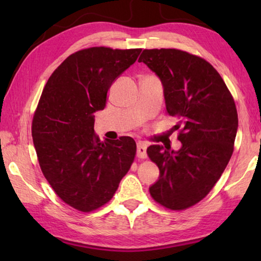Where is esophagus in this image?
<instances>
[{"instance_id": "obj_1", "label": "esophagus", "mask_w": 261, "mask_h": 261, "mask_svg": "<svg viewBox=\"0 0 261 261\" xmlns=\"http://www.w3.org/2000/svg\"><path fill=\"white\" fill-rule=\"evenodd\" d=\"M146 144L143 143V141H139L138 144H137V156L139 159H146L147 158V154H146Z\"/></svg>"}]
</instances>
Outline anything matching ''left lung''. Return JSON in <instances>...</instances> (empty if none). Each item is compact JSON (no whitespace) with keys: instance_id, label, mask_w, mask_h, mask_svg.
<instances>
[{"instance_id":"left-lung-1","label":"left lung","mask_w":261,"mask_h":261,"mask_svg":"<svg viewBox=\"0 0 261 261\" xmlns=\"http://www.w3.org/2000/svg\"><path fill=\"white\" fill-rule=\"evenodd\" d=\"M144 62L161 79L167 114L178 120L179 151L151 145L147 155L160 170L149 188L154 200L183 211L204 199L220 179L233 152L238 116L220 73L200 56L161 48L144 49Z\"/></svg>"}]
</instances>
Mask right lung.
<instances>
[{
    "mask_svg": "<svg viewBox=\"0 0 261 261\" xmlns=\"http://www.w3.org/2000/svg\"><path fill=\"white\" fill-rule=\"evenodd\" d=\"M140 48L91 47L68 56L43 87L32 121L41 171L62 201L90 213L112 199L134 163L131 137L100 141L94 115L113 82L134 64Z\"/></svg>",
    "mask_w": 261,
    "mask_h": 261,
    "instance_id": "obj_1",
    "label": "right lung"
}]
</instances>
